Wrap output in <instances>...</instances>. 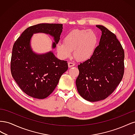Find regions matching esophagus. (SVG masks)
<instances>
[{
  "mask_svg": "<svg viewBox=\"0 0 135 135\" xmlns=\"http://www.w3.org/2000/svg\"><path fill=\"white\" fill-rule=\"evenodd\" d=\"M75 66V64L74 62H68V66L69 68H71L73 66Z\"/></svg>",
  "mask_w": 135,
  "mask_h": 135,
  "instance_id": "esophagus-1",
  "label": "esophagus"
}]
</instances>
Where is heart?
I'll return each instance as SVG.
<instances>
[{
  "mask_svg": "<svg viewBox=\"0 0 135 135\" xmlns=\"http://www.w3.org/2000/svg\"><path fill=\"white\" fill-rule=\"evenodd\" d=\"M99 37L92 30L75 29L64 36L63 43L59 42L56 50L61 58L67 59L73 51V56L78 61L91 58L97 48Z\"/></svg>",
  "mask_w": 135,
  "mask_h": 135,
  "instance_id": "heart-1",
  "label": "heart"
}]
</instances>
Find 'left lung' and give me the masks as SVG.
<instances>
[{
    "label": "left lung",
    "instance_id": "left-lung-1",
    "mask_svg": "<svg viewBox=\"0 0 135 135\" xmlns=\"http://www.w3.org/2000/svg\"><path fill=\"white\" fill-rule=\"evenodd\" d=\"M99 45L91 57L78 66L77 90L91 102L104 100L114 91L123 78L124 52L116 35L102 25Z\"/></svg>",
    "mask_w": 135,
    "mask_h": 135
}]
</instances>
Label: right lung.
<instances>
[{"label": "right lung", "mask_w": 135, "mask_h": 135, "mask_svg": "<svg viewBox=\"0 0 135 135\" xmlns=\"http://www.w3.org/2000/svg\"><path fill=\"white\" fill-rule=\"evenodd\" d=\"M62 31L60 23H39L28 27L16 40L12 48L11 71L21 90L38 99L47 97L54 91L61 76L68 69L66 61L57 59L52 52L43 55L32 52L30 46L32 34L44 32L54 37L53 48Z\"/></svg>", "instance_id": "add662e5"}]
</instances>
